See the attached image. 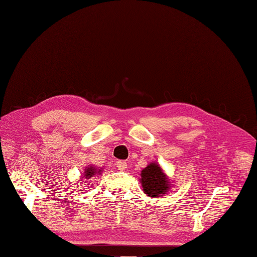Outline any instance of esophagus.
Instances as JSON below:
<instances>
[{"label": "esophagus", "instance_id": "obj_1", "mask_svg": "<svg viewBox=\"0 0 257 257\" xmlns=\"http://www.w3.org/2000/svg\"><path fill=\"white\" fill-rule=\"evenodd\" d=\"M116 169L120 170V171H124L127 169V163L124 161H118L116 162Z\"/></svg>", "mask_w": 257, "mask_h": 257}]
</instances>
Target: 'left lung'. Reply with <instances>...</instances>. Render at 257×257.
Returning <instances> with one entry per match:
<instances>
[{"label": "left lung", "mask_w": 257, "mask_h": 257, "mask_svg": "<svg viewBox=\"0 0 257 257\" xmlns=\"http://www.w3.org/2000/svg\"><path fill=\"white\" fill-rule=\"evenodd\" d=\"M144 193L151 198H158L169 192L171 189V181L164 173L161 165L152 162L141 172V179Z\"/></svg>", "instance_id": "obj_1"}]
</instances>
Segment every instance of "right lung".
Returning a JSON list of instances; mask_svg holds the SVG:
<instances>
[{
  "mask_svg": "<svg viewBox=\"0 0 257 257\" xmlns=\"http://www.w3.org/2000/svg\"><path fill=\"white\" fill-rule=\"evenodd\" d=\"M95 175L100 176L101 175V170L96 169V167H94L93 165H88V166L85 167V169H84V172L82 173L81 177L85 179V182H86V180L92 179V177L95 176Z\"/></svg>",
  "mask_w": 257,
  "mask_h": 257,
  "instance_id": "add662e5",
  "label": "right lung"
}]
</instances>
